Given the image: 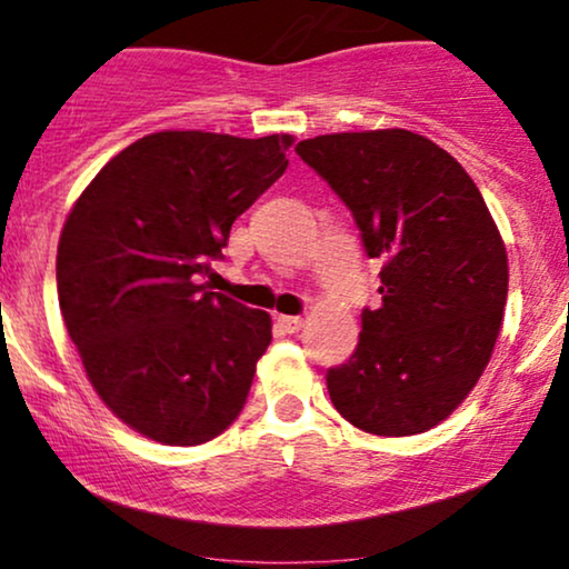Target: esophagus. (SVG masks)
Here are the masks:
<instances>
[{"mask_svg":"<svg viewBox=\"0 0 569 569\" xmlns=\"http://www.w3.org/2000/svg\"><path fill=\"white\" fill-rule=\"evenodd\" d=\"M278 326L286 331V335H293V331L302 329L305 318L302 316H278Z\"/></svg>","mask_w":569,"mask_h":569,"instance_id":"esophagus-1","label":"esophagus"}]
</instances>
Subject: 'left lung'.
Here are the masks:
<instances>
[{
    "instance_id": "left-lung-1",
    "label": "left lung",
    "mask_w": 569,
    "mask_h": 569,
    "mask_svg": "<svg viewBox=\"0 0 569 569\" xmlns=\"http://www.w3.org/2000/svg\"><path fill=\"white\" fill-rule=\"evenodd\" d=\"M297 154L382 259V305L361 312L356 352L326 375L331 403L367 433H426L492 358L508 297L498 224L466 168L411 130L316 136Z\"/></svg>"
}]
</instances>
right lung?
Returning <instances> with one entry per match:
<instances>
[{"mask_svg":"<svg viewBox=\"0 0 569 569\" xmlns=\"http://www.w3.org/2000/svg\"><path fill=\"white\" fill-rule=\"evenodd\" d=\"M291 136L160 130L84 187L58 240V302L90 385L128 428L198 447L238 420L264 310L200 283L232 221L283 176Z\"/></svg>","mask_w":569,"mask_h":569,"instance_id":"1","label":"right lung"}]
</instances>
